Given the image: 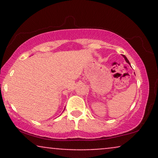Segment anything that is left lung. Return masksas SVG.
<instances>
[{"instance_id":"obj_1","label":"left lung","mask_w":158,"mask_h":158,"mask_svg":"<svg viewBox=\"0 0 158 158\" xmlns=\"http://www.w3.org/2000/svg\"><path fill=\"white\" fill-rule=\"evenodd\" d=\"M123 58H124V59H125V60H126V62H127V63H128V64H130V62H129V61H128V59H127V58L126 57V56L123 55ZM130 65H131V64H130Z\"/></svg>"}]
</instances>
